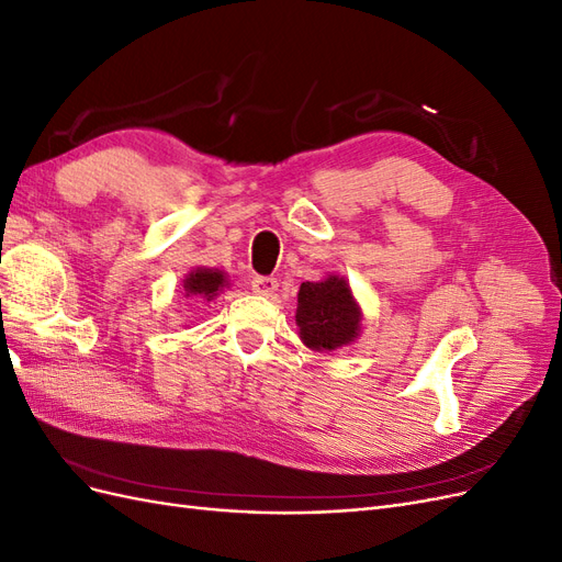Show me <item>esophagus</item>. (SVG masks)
Wrapping results in <instances>:
<instances>
[{
    "label": "esophagus",
    "mask_w": 562,
    "mask_h": 562,
    "mask_svg": "<svg viewBox=\"0 0 562 562\" xmlns=\"http://www.w3.org/2000/svg\"><path fill=\"white\" fill-rule=\"evenodd\" d=\"M250 288L258 295H274L279 291V281L274 277H252Z\"/></svg>",
    "instance_id": "34e87169"
}]
</instances>
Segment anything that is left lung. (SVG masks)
I'll use <instances>...</instances> for the list:
<instances>
[{"label": "left lung", "mask_w": 562, "mask_h": 562, "mask_svg": "<svg viewBox=\"0 0 562 562\" xmlns=\"http://www.w3.org/2000/svg\"><path fill=\"white\" fill-rule=\"evenodd\" d=\"M302 342L310 349H337L359 335L361 312L345 279L307 281L300 285L297 314Z\"/></svg>", "instance_id": "left-lung-1"}]
</instances>
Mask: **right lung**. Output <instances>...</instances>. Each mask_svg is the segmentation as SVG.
I'll return each instance as SVG.
<instances>
[{"mask_svg": "<svg viewBox=\"0 0 562 562\" xmlns=\"http://www.w3.org/2000/svg\"><path fill=\"white\" fill-rule=\"evenodd\" d=\"M223 285H225L223 271L196 269L184 281V297L196 300V302H211Z\"/></svg>", "mask_w": 562, "mask_h": 562, "instance_id": "right-lung-1", "label": "right lung"}]
</instances>
